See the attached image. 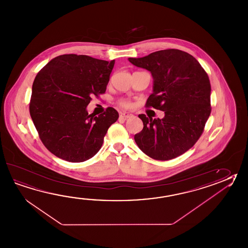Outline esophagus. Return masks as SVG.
Returning a JSON list of instances; mask_svg holds the SVG:
<instances>
[{"label":"esophagus","mask_w":248,"mask_h":248,"mask_svg":"<svg viewBox=\"0 0 248 248\" xmlns=\"http://www.w3.org/2000/svg\"><path fill=\"white\" fill-rule=\"evenodd\" d=\"M133 116L131 113H128V112H122L120 113V117L124 118V119H127V118H130Z\"/></svg>","instance_id":"34e87169"}]
</instances>
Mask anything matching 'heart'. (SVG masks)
<instances>
[{"label":"heart","mask_w":248,"mask_h":248,"mask_svg":"<svg viewBox=\"0 0 248 248\" xmlns=\"http://www.w3.org/2000/svg\"><path fill=\"white\" fill-rule=\"evenodd\" d=\"M118 104L120 105V106L123 107V108H130V107L132 106V103H131V101H128L126 99H120V100H118Z\"/></svg>","instance_id":"1"}]
</instances>
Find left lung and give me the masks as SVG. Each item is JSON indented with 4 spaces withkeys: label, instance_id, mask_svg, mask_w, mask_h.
Wrapping results in <instances>:
<instances>
[{
    "label": "left lung",
    "instance_id": "8db88e82",
    "mask_svg": "<svg viewBox=\"0 0 248 248\" xmlns=\"http://www.w3.org/2000/svg\"><path fill=\"white\" fill-rule=\"evenodd\" d=\"M129 61L151 72L154 93L146 107L165 114L162 119L139 116L144 127L134 136L138 147L159 161L181 155L201 138L211 113L207 72L193 56L174 48Z\"/></svg>",
    "mask_w": 248,
    "mask_h": 248
}]
</instances>
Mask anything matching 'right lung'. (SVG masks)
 <instances>
[{
    "mask_svg": "<svg viewBox=\"0 0 248 248\" xmlns=\"http://www.w3.org/2000/svg\"><path fill=\"white\" fill-rule=\"evenodd\" d=\"M115 60L85 55H62L38 72L29 110L41 142L67 162H82L101 149L108 129L118 119L111 107L99 116L88 115L92 96L106 91Z\"/></svg>",
    "mask_w": 248,
    "mask_h": 248,
    "instance_id": "right-lung-1",
    "label": "right lung"
}]
</instances>
